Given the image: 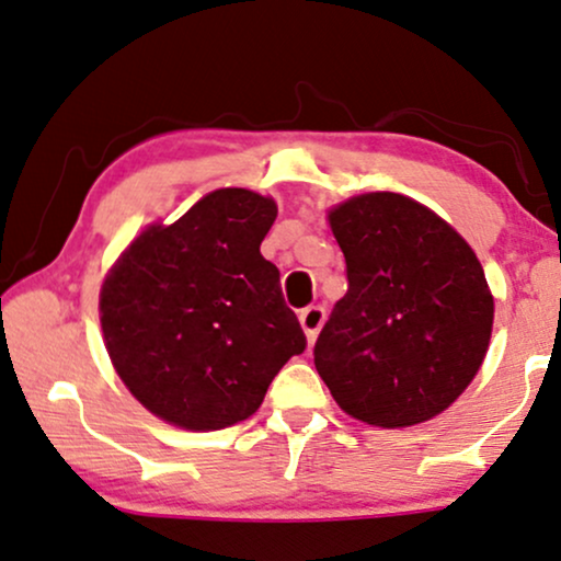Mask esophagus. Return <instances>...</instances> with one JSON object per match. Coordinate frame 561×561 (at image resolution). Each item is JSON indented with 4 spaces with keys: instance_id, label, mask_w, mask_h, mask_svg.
<instances>
[{
    "instance_id": "34e87169",
    "label": "esophagus",
    "mask_w": 561,
    "mask_h": 561,
    "mask_svg": "<svg viewBox=\"0 0 561 561\" xmlns=\"http://www.w3.org/2000/svg\"><path fill=\"white\" fill-rule=\"evenodd\" d=\"M325 321V310L321 308V305H310V308H305L300 313V325L305 331V336H308V342L313 344L318 331H321V325Z\"/></svg>"
}]
</instances>
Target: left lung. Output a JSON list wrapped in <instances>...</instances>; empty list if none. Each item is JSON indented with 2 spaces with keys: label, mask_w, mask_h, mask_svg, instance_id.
I'll list each match as a JSON object with an SVG mask.
<instances>
[{
  "label": "left lung",
  "mask_w": 561,
  "mask_h": 561,
  "mask_svg": "<svg viewBox=\"0 0 561 561\" xmlns=\"http://www.w3.org/2000/svg\"><path fill=\"white\" fill-rule=\"evenodd\" d=\"M346 295L313 350L339 407L375 427L427 422L466 391L494 300L471 245L409 196H354L329 215Z\"/></svg>",
  "instance_id": "1"
}]
</instances>
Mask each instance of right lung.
Here are the masks:
<instances>
[{
    "mask_svg": "<svg viewBox=\"0 0 561 561\" xmlns=\"http://www.w3.org/2000/svg\"><path fill=\"white\" fill-rule=\"evenodd\" d=\"M274 219L272 198L209 191L173 225L141 232L105 276V350L160 420L204 432L243 422L308 346L279 268L259 251Z\"/></svg>",
    "mask_w": 561,
    "mask_h": 561,
    "instance_id": "add662e5",
    "label": "right lung"
}]
</instances>
